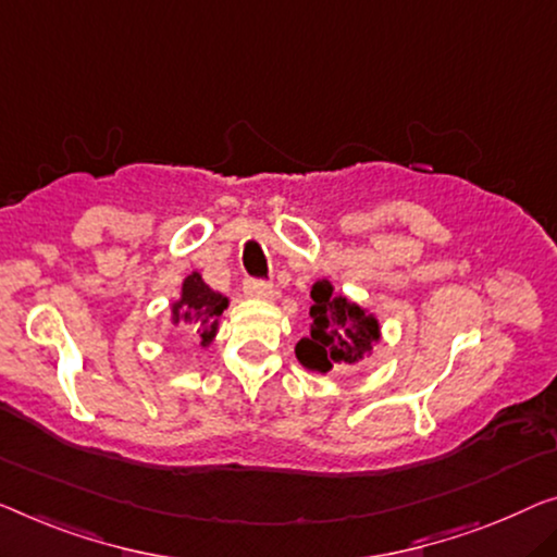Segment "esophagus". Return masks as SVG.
Returning a JSON list of instances; mask_svg holds the SVG:
<instances>
[{"label": "esophagus", "instance_id": "34e87169", "mask_svg": "<svg viewBox=\"0 0 557 557\" xmlns=\"http://www.w3.org/2000/svg\"><path fill=\"white\" fill-rule=\"evenodd\" d=\"M243 289L245 295L257 297V300H272V295H275V289H272L268 280H257V277H247L243 282Z\"/></svg>", "mask_w": 557, "mask_h": 557}]
</instances>
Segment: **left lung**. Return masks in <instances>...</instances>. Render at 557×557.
Segmentation results:
<instances>
[{
	"instance_id": "8db88e82",
	"label": "left lung",
	"mask_w": 557,
	"mask_h": 557,
	"mask_svg": "<svg viewBox=\"0 0 557 557\" xmlns=\"http://www.w3.org/2000/svg\"><path fill=\"white\" fill-rule=\"evenodd\" d=\"M310 297L312 325L310 335L295 347L297 360L314 372L360 362L362 355L372 350V343H377V320L347 297L332 295V285L325 280L314 282Z\"/></svg>"
}]
</instances>
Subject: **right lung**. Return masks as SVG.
I'll list each match as a JSON object with an SVG mask.
<instances>
[{"label":"right lung","mask_w":557,"mask_h":557,"mask_svg":"<svg viewBox=\"0 0 557 557\" xmlns=\"http://www.w3.org/2000/svg\"><path fill=\"white\" fill-rule=\"evenodd\" d=\"M227 307V300L220 293H214L202 282V277L189 275L182 285V300L172 305L174 322H182L195 335L202 337V343H210L218 332V320L222 310Z\"/></svg>","instance_id":"right-lung-1"}]
</instances>
